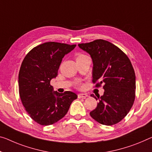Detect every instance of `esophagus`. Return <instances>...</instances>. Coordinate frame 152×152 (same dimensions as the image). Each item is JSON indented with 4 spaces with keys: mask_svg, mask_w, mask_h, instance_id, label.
Returning <instances> with one entry per match:
<instances>
[{
    "mask_svg": "<svg viewBox=\"0 0 152 152\" xmlns=\"http://www.w3.org/2000/svg\"><path fill=\"white\" fill-rule=\"evenodd\" d=\"M88 94H83V93H80V94H78L77 95V97L78 99H85L88 96Z\"/></svg>",
    "mask_w": 152,
    "mask_h": 152,
    "instance_id": "obj_1",
    "label": "esophagus"
}]
</instances>
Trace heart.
I'll use <instances>...</instances> for the list:
<instances>
[{"label":"heart","instance_id":"b5f03b06","mask_svg":"<svg viewBox=\"0 0 152 152\" xmlns=\"http://www.w3.org/2000/svg\"><path fill=\"white\" fill-rule=\"evenodd\" d=\"M83 56H85V55L81 54V53H79V54H77V59H78V58H79L83 57Z\"/></svg>","mask_w":152,"mask_h":152}]
</instances>
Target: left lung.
I'll return each instance as SVG.
<instances>
[{"label":"left lung","mask_w":152,"mask_h":152,"mask_svg":"<svg viewBox=\"0 0 152 152\" xmlns=\"http://www.w3.org/2000/svg\"><path fill=\"white\" fill-rule=\"evenodd\" d=\"M90 55L93 62L92 82L96 87L103 84L104 94L90 116L101 124L111 126L120 122L134 103L136 77L131 62L120 48L110 42L97 39L79 44Z\"/></svg>","instance_id":"obj_1"}]
</instances>
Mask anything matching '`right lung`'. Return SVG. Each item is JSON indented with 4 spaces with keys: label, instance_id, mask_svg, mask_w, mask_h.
<instances>
[{
    "label": "right lung",
    "instance_id": "obj_1",
    "mask_svg": "<svg viewBox=\"0 0 152 152\" xmlns=\"http://www.w3.org/2000/svg\"><path fill=\"white\" fill-rule=\"evenodd\" d=\"M76 45L47 42L34 48L21 65L18 83L22 102L30 118L43 126L52 125L62 119L77 95L66 91H53L50 85L56 77L62 58Z\"/></svg>",
    "mask_w": 152,
    "mask_h": 152
}]
</instances>
